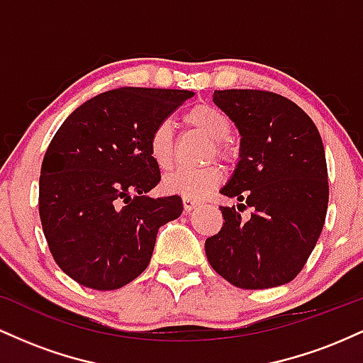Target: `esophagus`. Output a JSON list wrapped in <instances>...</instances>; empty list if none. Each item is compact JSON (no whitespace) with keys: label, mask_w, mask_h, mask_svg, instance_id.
I'll list each match as a JSON object with an SVG mask.
<instances>
[{"label":"esophagus","mask_w":363,"mask_h":363,"mask_svg":"<svg viewBox=\"0 0 363 363\" xmlns=\"http://www.w3.org/2000/svg\"><path fill=\"white\" fill-rule=\"evenodd\" d=\"M182 206H184L186 213H189V211H193L196 206H199V201H194V199L184 198V199H182Z\"/></svg>","instance_id":"obj_1"}]
</instances>
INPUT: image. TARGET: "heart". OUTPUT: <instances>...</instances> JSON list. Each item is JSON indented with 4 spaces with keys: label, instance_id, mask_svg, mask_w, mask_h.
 Returning a JSON list of instances; mask_svg holds the SVG:
<instances>
[{
    "label": "heart",
    "instance_id": "b5f03b06",
    "mask_svg": "<svg viewBox=\"0 0 363 363\" xmlns=\"http://www.w3.org/2000/svg\"><path fill=\"white\" fill-rule=\"evenodd\" d=\"M186 126L203 133L208 140H211V147L208 150V157H220L223 160H230L234 157L230 136L232 121L211 104H196L182 116ZM148 153L153 164L158 169H169L176 158V136L174 128L169 121H162L153 128L148 140ZM222 169L218 165L210 164L199 169H176L169 172L162 181L165 193L182 196L187 199H203L216 186L222 182Z\"/></svg>",
    "mask_w": 363,
    "mask_h": 363
}]
</instances>
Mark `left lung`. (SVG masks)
Wrapping results in <instances>:
<instances>
[{"instance_id":"1","label":"left lung","mask_w":363,"mask_h":363,"mask_svg":"<svg viewBox=\"0 0 363 363\" xmlns=\"http://www.w3.org/2000/svg\"><path fill=\"white\" fill-rule=\"evenodd\" d=\"M213 102L240 133V160L220 191L239 205L220 206L223 227L206 239V257L239 289L285 285L302 272L326 220L323 140L297 104L273 91L215 90Z\"/></svg>"}]
</instances>
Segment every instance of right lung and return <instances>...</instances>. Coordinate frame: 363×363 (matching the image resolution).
Returning a JSON list of instances; mask_svg holds the SVG:
<instances>
[{
    "label": "right lung",
    "instance_id": "add662e5",
    "mask_svg": "<svg viewBox=\"0 0 363 363\" xmlns=\"http://www.w3.org/2000/svg\"><path fill=\"white\" fill-rule=\"evenodd\" d=\"M194 91L123 86L66 118L45 152L39 215L49 251L74 281L116 290L147 269L162 225L182 213L179 196L150 198L160 169L153 128Z\"/></svg>",
    "mask_w": 363,
    "mask_h": 363
}]
</instances>
